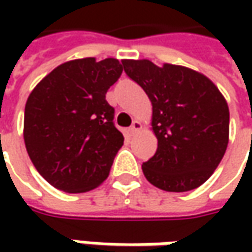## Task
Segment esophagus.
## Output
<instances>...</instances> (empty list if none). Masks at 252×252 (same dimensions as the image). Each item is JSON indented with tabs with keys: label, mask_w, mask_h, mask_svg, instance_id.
Listing matches in <instances>:
<instances>
[{
	"label": "esophagus",
	"mask_w": 252,
	"mask_h": 252,
	"mask_svg": "<svg viewBox=\"0 0 252 252\" xmlns=\"http://www.w3.org/2000/svg\"><path fill=\"white\" fill-rule=\"evenodd\" d=\"M136 125H140V122L136 121V119H131V126H136Z\"/></svg>",
	"instance_id": "obj_1"
}]
</instances>
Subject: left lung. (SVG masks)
<instances>
[{
    "label": "left lung",
    "instance_id": "obj_1",
    "mask_svg": "<svg viewBox=\"0 0 252 252\" xmlns=\"http://www.w3.org/2000/svg\"><path fill=\"white\" fill-rule=\"evenodd\" d=\"M123 62L94 57L54 68L31 92L24 140L34 168L67 193L98 188L123 146L106 92L123 73Z\"/></svg>",
    "mask_w": 252,
    "mask_h": 252
}]
</instances>
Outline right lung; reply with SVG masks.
I'll return each mask as SVG.
<instances>
[{"label":"right lung","instance_id":"1","mask_svg":"<svg viewBox=\"0 0 252 252\" xmlns=\"http://www.w3.org/2000/svg\"><path fill=\"white\" fill-rule=\"evenodd\" d=\"M126 74L147 94L157 150L141 168L167 192L200 187L218 168L228 143V106L206 77L185 67L131 62Z\"/></svg>","mask_w":252,"mask_h":252}]
</instances>
